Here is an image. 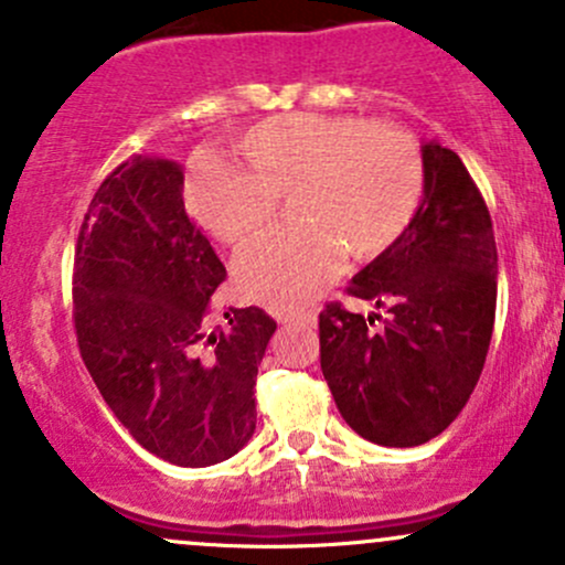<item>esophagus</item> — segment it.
Returning a JSON list of instances; mask_svg holds the SVG:
<instances>
[{"mask_svg":"<svg viewBox=\"0 0 565 565\" xmlns=\"http://www.w3.org/2000/svg\"><path fill=\"white\" fill-rule=\"evenodd\" d=\"M276 322L278 324H300V322H311V313H287V311H278L276 313Z\"/></svg>","mask_w":565,"mask_h":565,"instance_id":"esophagus-1","label":"esophagus"}]
</instances>
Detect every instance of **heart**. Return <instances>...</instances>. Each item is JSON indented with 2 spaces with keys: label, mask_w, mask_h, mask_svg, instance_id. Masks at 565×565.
Segmentation results:
<instances>
[{
  "label": "heart",
  "mask_w": 565,
  "mask_h": 565,
  "mask_svg": "<svg viewBox=\"0 0 565 565\" xmlns=\"http://www.w3.org/2000/svg\"><path fill=\"white\" fill-rule=\"evenodd\" d=\"M246 170L203 157L189 175L194 218L230 246H243L289 194L292 227H278L237 257L243 295L270 308L317 298L341 252L371 259L387 252L417 216L425 164L417 142L390 124L354 116L287 113L259 121L235 142Z\"/></svg>",
  "instance_id": "heart-1"
}]
</instances>
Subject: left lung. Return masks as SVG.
Returning <instances> with one entry per match:
<instances>
[{"label": "left lung", "instance_id": "1", "mask_svg": "<svg viewBox=\"0 0 565 565\" xmlns=\"http://www.w3.org/2000/svg\"><path fill=\"white\" fill-rule=\"evenodd\" d=\"M425 194L387 252L352 278L349 292L387 308L319 313L322 373L341 417L382 447H417L447 430L479 382L490 349L498 252L477 183L441 142H423Z\"/></svg>", "mask_w": 565, "mask_h": 565}]
</instances>
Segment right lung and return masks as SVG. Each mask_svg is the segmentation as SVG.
Segmentation results:
<instances>
[{
	"mask_svg": "<svg viewBox=\"0 0 565 565\" xmlns=\"http://www.w3.org/2000/svg\"><path fill=\"white\" fill-rule=\"evenodd\" d=\"M227 278L183 207V168L132 157L94 194L75 246L81 358L142 449L183 468L241 452L257 427L254 384L276 322L230 308L207 330Z\"/></svg>",
	"mask_w": 565,
	"mask_h": 565,
	"instance_id": "obj_1",
	"label": "right lung"
}]
</instances>
